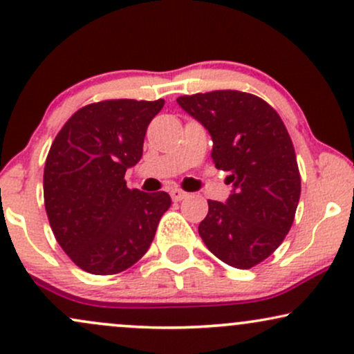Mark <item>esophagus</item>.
<instances>
[{"label":"esophagus","instance_id":"1","mask_svg":"<svg viewBox=\"0 0 354 354\" xmlns=\"http://www.w3.org/2000/svg\"><path fill=\"white\" fill-rule=\"evenodd\" d=\"M186 196H188V193L183 192V189H178V188L171 189V198H173V201H181Z\"/></svg>","mask_w":354,"mask_h":354}]
</instances>
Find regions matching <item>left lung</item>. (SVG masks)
I'll return each mask as SVG.
<instances>
[{
    "instance_id": "left-lung-1",
    "label": "left lung",
    "mask_w": 354,
    "mask_h": 354,
    "mask_svg": "<svg viewBox=\"0 0 354 354\" xmlns=\"http://www.w3.org/2000/svg\"><path fill=\"white\" fill-rule=\"evenodd\" d=\"M208 129L215 168L228 171L234 193L208 200L198 234L208 250L235 269H252L284 242L301 196L296 151L281 115L263 99L240 91L178 97Z\"/></svg>"
}]
</instances>
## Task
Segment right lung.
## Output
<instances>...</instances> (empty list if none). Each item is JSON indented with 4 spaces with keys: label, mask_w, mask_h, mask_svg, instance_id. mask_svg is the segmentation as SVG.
<instances>
[{
    "label": "right lung",
    "mask_w": 354,
    "mask_h": 354,
    "mask_svg": "<svg viewBox=\"0 0 354 354\" xmlns=\"http://www.w3.org/2000/svg\"><path fill=\"white\" fill-rule=\"evenodd\" d=\"M162 106V99L88 104L52 142L44 171L46 216L57 242L85 272L112 275L134 266L171 207L166 192L129 189L124 180Z\"/></svg>",
    "instance_id": "add662e5"
}]
</instances>
